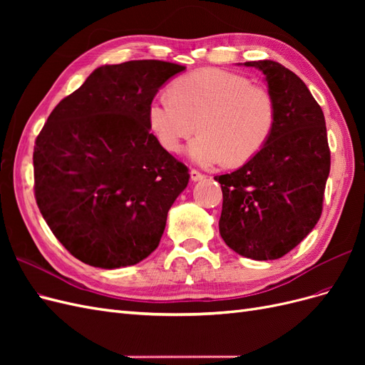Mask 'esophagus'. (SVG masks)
Returning <instances> with one entry per match:
<instances>
[{"label":"esophagus","mask_w":365,"mask_h":365,"mask_svg":"<svg viewBox=\"0 0 365 365\" xmlns=\"http://www.w3.org/2000/svg\"><path fill=\"white\" fill-rule=\"evenodd\" d=\"M190 178L193 182H197V181H202L205 176L202 173H200L197 170H190Z\"/></svg>","instance_id":"1"}]
</instances>
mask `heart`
I'll list each match as a JSON object with an SVG mask.
<instances>
[{"mask_svg": "<svg viewBox=\"0 0 365 365\" xmlns=\"http://www.w3.org/2000/svg\"><path fill=\"white\" fill-rule=\"evenodd\" d=\"M148 121L165 150H180L197 128L200 135L189 143L187 157L202 168L225 161L237 165L251 160L268 141L275 102L267 88L251 85L244 76L204 68L178 77L170 93L153 97Z\"/></svg>", "mask_w": 365, "mask_h": 365, "instance_id": "b5f03b06", "label": "heart"}]
</instances>
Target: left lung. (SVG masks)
Wrapping results in <instances>:
<instances>
[{
  "label": "left lung",
  "mask_w": 365,
  "mask_h": 365,
  "mask_svg": "<svg viewBox=\"0 0 365 365\" xmlns=\"http://www.w3.org/2000/svg\"><path fill=\"white\" fill-rule=\"evenodd\" d=\"M264 74L275 123L264 146L237 170L215 176L222 189L219 233L252 260L283 257L311 233L330 170L326 121L304 82L274 61L239 63Z\"/></svg>",
  "instance_id": "obj_1"
}]
</instances>
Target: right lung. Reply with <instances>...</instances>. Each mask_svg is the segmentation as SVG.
Here are the masks:
<instances>
[{
	"label": "right lung",
	"instance_id": "obj_1",
	"mask_svg": "<svg viewBox=\"0 0 365 365\" xmlns=\"http://www.w3.org/2000/svg\"><path fill=\"white\" fill-rule=\"evenodd\" d=\"M184 70L163 61L102 65L43 125L33 152L36 202L81 262L115 269L157 250L190 175L150 134L148 108Z\"/></svg>",
	"mask_w": 365,
	"mask_h": 365
}]
</instances>
